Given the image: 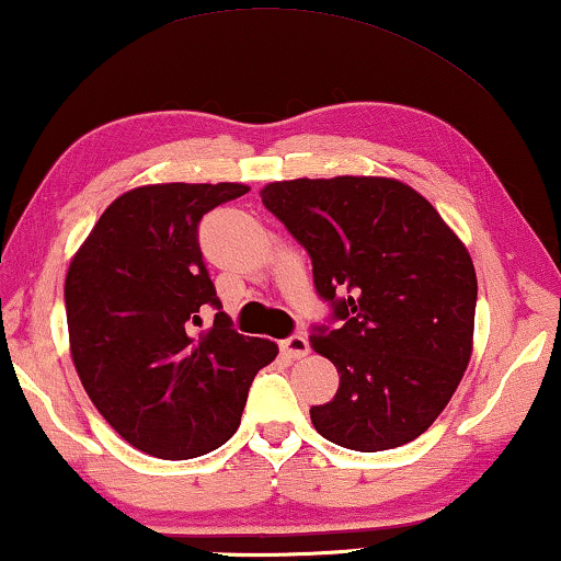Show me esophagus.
<instances>
[{
	"label": "esophagus",
	"mask_w": 561,
	"mask_h": 561,
	"mask_svg": "<svg viewBox=\"0 0 561 561\" xmlns=\"http://www.w3.org/2000/svg\"><path fill=\"white\" fill-rule=\"evenodd\" d=\"M282 351L289 358H305L310 353V343H307L305 335H289L287 341H282Z\"/></svg>",
	"instance_id": "34e87169"
}]
</instances>
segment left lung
Masks as SVG:
<instances>
[{
	"mask_svg": "<svg viewBox=\"0 0 561 561\" xmlns=\"http://www.w3.org/2000/svg\"><path fill=\"white\" fill-rule=\"evenodd\" d=\"M262 203L312 259L333 322L312 351L341 386L310 420L322 437L381 453L427 432L472 356L478 279L453 228L427 198L391 178L284 180Z\"/></svg>",
	"mask_w": 561,
	"mask_h": 561,
	"instance_id": "obj_1",
	"label": "left lung"
}]
</instances>
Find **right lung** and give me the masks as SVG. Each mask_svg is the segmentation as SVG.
I'll return each mask as SVG.
<instances>
[{"instance_id": "obj_1", "label": "right lung", "mask_w": 561, "mask_h": 561, "mask_svg": "<svg viewBox=\"0 0 561 561\" xmlns=\"http://www.w3.org/2000/svg\"><path fill=\"white\" fill-rule=\"evenodd\" d=\"M249 193L241 183L134 187L101 213L66 277L78 378L101 416L141 453L187 460L233 437L249 386L277 343L220 312L198 224ZM205 304L219 312L195 334Z\"/></svg>"}]
</instances>
